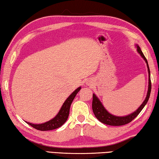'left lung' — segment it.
<instances>
[{
	"instance_id": "8db88e82",
	"label": "left lung",
	"mask_w": 159,
	"mask_h": 159,
	"mask_svg": "<svg viewBox=\"0 0 159 159\" xmlns=\"http://www.w3.org/2000/svg\"><path fill=\"white\" fill-rule=\"evenodd\" d=\"M137 46V51L140 54L143 59L147 63V68H148V74H149V85H148V91H147L146 98L144 99V102L142 103L140 107L138 108L137 110H135L134 112H133L130 115L124 116H115L108 112L106 109L102 105V102L100 101L98 97H97L95 94H93V101H92V110L93 112L95 115L96 117L98 119V120L103 123L105 124L110 125V126H122V125H125L130 123V121H133L136 116H137L140 112L143 109L144 107L145 106L147 102H148V100L150 96V93H151L152 89V83H151V79H150V70L149 68L148 62H147V58L144 57L143 52L141 51L140 47H139L138 44Z\"/></svg>"
}]
</instances>
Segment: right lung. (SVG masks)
<instances>
[{
    "mask_svg": "<svg viewBox=\"0 0 159 159\" xmlns=\"http://www.w3.org/2000/svg\"><path fill=\"white\" fill-rule=\"evenodd\" d=\"M80 89H81V87H78L77 89H75L69 96L68 98L63 102L62 107H61V110H59V112H58L57 116L54 118L51 119V120L40 124H34L32 123H29V122H26L33 128H34V129L39 130H42V131L54 130L61 127L67 121V119H68L69 116L70 107L71 103L72 102V101L74 100L75 96L77 95V93L79 92Z\"/></svg>",
    "mask_w": 159,
    "mask_h": 159,
    "instance_id": "add662e5",
    "label": "right lung"
}]
</instances>
